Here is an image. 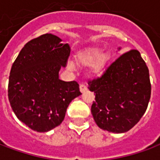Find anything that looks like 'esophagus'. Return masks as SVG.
<instances>
[{"instance_id": "obj_1", "label": "esophagus", "mask_w": 160, "mask_h": 160, "mask_svg": "<svg viewBox=\"0 0 160 160\" xmlns=\"http://www.w3.org/2000/svg\"><path fill=\"white\" fill-rule=\"evenodd\" d=\"M87 90V87L86 86V85H84V84H81L80 86V92H85Z\"/></svg>"}]
</instances>
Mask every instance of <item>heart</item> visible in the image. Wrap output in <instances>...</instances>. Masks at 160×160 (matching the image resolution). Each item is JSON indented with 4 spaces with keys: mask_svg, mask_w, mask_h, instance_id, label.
<instances>
[{
    "mask_svg": "<svg viewBox=\"0 0 160 160\" xmlns=\"http://www.w3.org/2000/svg\"><path fill=\"white\" fill-rule=\"evenodd\" d=\"M112 56L109 51H104L101 49H91L77 56L76 61L81 66H90V72L92 75H101L111 64ZM68 68H72L73 65L68 63Z\"/></svg>",
    "mask_w": 160,
    "mask_h": 160,
    "instance_id": "obj_1",
    "label": "heart"
}]
</instances>
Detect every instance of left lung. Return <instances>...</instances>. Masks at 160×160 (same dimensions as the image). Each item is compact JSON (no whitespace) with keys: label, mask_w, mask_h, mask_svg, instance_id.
<instances>
[{"label":"left lung","mask_w":160,"mask_h":160,"mask_svg":"<svg viewBox=\"0 0 160 160\" xmlns=\"http://www.w3.org/2000/svg\"><path fill=\"white\" fill-rule=\"evenodd\" d=\"M88 85L95 93L91 108L95 122L117 134L125 133L137 123L151 97L148 68L136 49L124 53Z\"/></svg>","instance_id":"left-lung-1"}]
</instances>
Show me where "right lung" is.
<instances>
[{
    "mask_svg": "<svg viewBox=\"0 0 160 160\" xmlns=\"http://www.w3.org/2000/svg\"><path fill=\"white\" fill-rule=\"evenodd\" d=\"M50 33L31 40L12 64L8 99L19 121L37 132H48L64 120L67 109L79 97L76 81H63L59 71L70 54L68 43Z\"/></svg>",
    "mask_w": 160,
    "mask_h": 160,
    "instance_id": "obj_1",
    "label": "right lung"
}]
</instances>
